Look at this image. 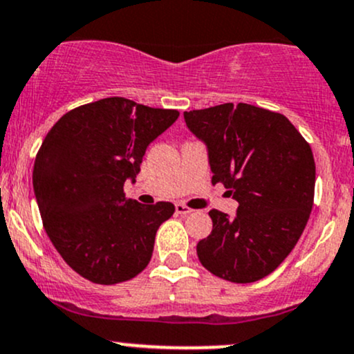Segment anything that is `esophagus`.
<instances>
[{
  "label": "esophagus",
  "mask_w": 354,
  "mask_h": 354,
  "mask_svg": "<svg viewBox=\"0 0 354 354\" xmlns=\"http://www.w3.org/2000/svg\"><path fill=\"white\" fill-rule=\"evenodd\" d=\"M192 212H193V209L186 207V205L176 203V213H178V215H189V213H192Z\"/></svg>",
  "instance_id": "34e87169"
}]
</instances>
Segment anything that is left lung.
Returning <instances> with one entry per match:
<instances>
[{"label": "left lung", "instance_id": "1", "mask_svg": "<svg viewBox=\"0 0 354 354\" xmlns=\"http://www.w3.org/2000/svg\"><path fill=\"white\" fill-rule=\"evenodd\" d=\"M183 115L207 146L212 183H223L239 201L235 216L209 212L213 228L198 242V259L225 281H260L292 252L309 220L316 183L310 146L286 115L250 104Z\"/></svg>", "mask_w": 354, "mask_h": 354}]
</instances>
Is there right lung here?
I'll return each instance as SVG.
<instances>
[{"instance_id":"obj_1","label":"right lung","mask_w":354,"mask_h":354,"mask_svg":"<svg viewBox=\"0 0 354 354\" xmlns=\"http://www.w3.org/2000/svg\"><path fill=\"white\" fill-rule=\"evenodd\" d=\"M178 115L107 97L62 115L41 142L33 189L45 232L87 281L119 284L149 263L158 228L174 205L127 200L124 183H134L147 146Z\"/></svg>"}]
</instances>
